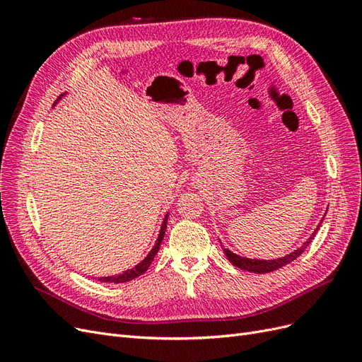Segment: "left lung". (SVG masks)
<instances>
[{
    "label": "left lung",
    "mask_w": 362,
    "mask_h": 362,
    "mask_svg": "<svg viewBox=\"0 0 362 362\" xmlns=\"http://www.w3.org/2000/svg\"><path fill=\"white\" fill-rule=\"evenodd\" d=\"M323 218H325V217H323ZM323 218H322V222H323ZM322 222L319 223V226L315 228V231L310 235V238L306 240V242H305L300 247H298L294 252H291V254H288V255H286V257H282V258H276V259H250V258L240 257V255L234 254V252H231V250L223 247V246H222V249H223V252H225V255L228 257V259L231 261V264H234L235 267L242 269V270H246V272H252V273H269V272L278 270V269H281V267H284V266L290 264L291 261H294L296 258H298V257L302 254V252L310 246V243L313 242L314 237H315V233L319 231V228H320Z\"/></svg>",
    "instance_id": "left-lung-1"
}]
</instances>
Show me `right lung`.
Instances as JSON below:
<instances>
[{
	"mask_svg": "<svg viewBox=\"0 0 362 362\" xmlns=\"http://www.w3.org/2000/svg\"><path fill=\"white\" fill-rule=\"evenodd\" d=\"M168 216H169V214H166V217H164L161 229H160V234H158V238H157V242H156L154 247L151 249V252L146 255V258H145L144 261H140L137 266H134L133 269H129V270H125L124 273H119V275H113V276L98 278V281H101V282H110V284H120V282L133 281L134 278H137V276H140V275H144V273L149 269L151 262L154 261V257L157 255V252H158V249H160V245H161V242H163L164 233H166V228H168Z\"/></svg>",
	"mask_w": 362,
	"mask_h": 362,
	"instance_id": "add662e5",
	"label": "right lung"
}]
</instances>
